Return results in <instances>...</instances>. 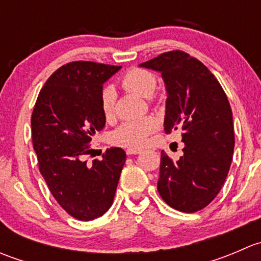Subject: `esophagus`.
<instances>
[{
  "instance_id": "1",
  "label": "esophagus",
  "mask_w": 261,
  "mask_h": 261,
  "mask_svg": "<svg viewBox=\"0 0 261 261\" xmlns=\"http://www.w3.org/2000/svg\"><path fill=\"white\" fill-rule=\"evenodd\" d=\"M140 151H141L140 149H135V147H128V149L126 150L127 155H136V154H139Z\"/></svg>"
}]
</instances>
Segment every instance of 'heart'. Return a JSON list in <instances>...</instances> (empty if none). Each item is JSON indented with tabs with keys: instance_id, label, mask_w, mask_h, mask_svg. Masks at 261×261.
Masks as SVG:
<instances>
[{
	"instance_id": "obj_1",
	"label": "heart",
	"mask_w": 261,
	"mask_h": 261,
	"mask_svg": "<svg viewBox=\"0 0 261 261\" xmlns=\"http://www.w3.org/2000/svg\"><path fill=\"white\" fill-rule=\"evenodd\" d=\"M123 88L126 91L135 93L138 96L149 98L152 96L156 88V78L145 69H131L123 75L121 81ZM116 102L115 89L111 86L105 87L101 93V107L102 112L110 118L114 114ZM158 127L156 118L152 116L139 118L135 121H128L118 126L116 130L111 133L110 140L115 145L121 146H143L146 143L147 136Z\"/></svg>"
}]
</instances>
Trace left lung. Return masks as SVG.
<instances>
[{
    "label": "left lung",
    "mask_w": 261,
    "mask_h": 261,
    "mask_svg": "<svg viewBox=\"0 0 261 261\" xmlns=\"http://www.w3.org/2000/svg\"><path fill=\"white\" fill-rule=\"evenodd\" d=\"M140 67L162 74L167 89L164 131H178L184 143L177 162L162 151L158 191L173 208L197 212L215 199L230 170L235 138L227 96L206 65L180 50Z\"/></svg>",
    "instance_id": "8db88e82"
}]
</instances>
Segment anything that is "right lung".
Returning <instances> with one entry per match:
<instances>
[{
    "label": "right lung",
    "mask_w": 261,
    "mask_h": 261,
    "mask_svg": "<svg viewBox=\"0 0 261 261\" xmlns=\"http://www.w3.org/2000/svg\"><path fill=\"white\" fill-rule=\"evenodd\" d=\"M121 67L72 62L55 70L39 93L31 116L39 169L58 203L70 216L91 221L114 202L126 152L107 149L101 160L86 162L89 141L106 123L103 83Z\"/></svg>",
    "instance_id": "1"
}]
</instances>
